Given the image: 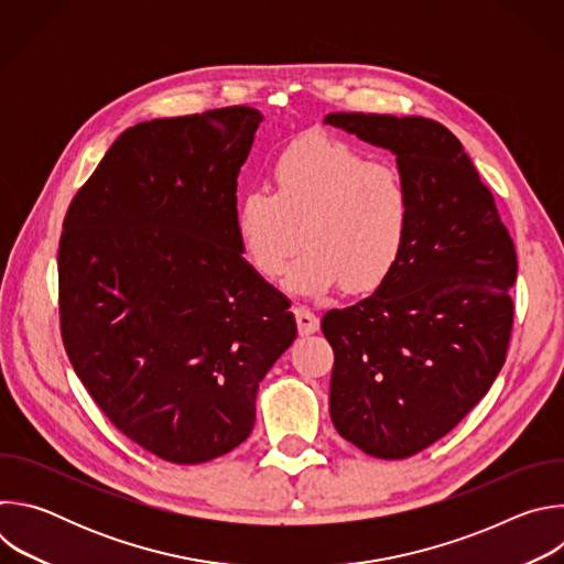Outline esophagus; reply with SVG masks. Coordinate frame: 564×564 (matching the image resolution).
Masks as SVG:
<instances>
[{
  "label": "esophagus",
  "mask_w": 564,
  "mask_h": 564,
  "mask_svg": "<svg viewBox=\"0 0 564 564\" xmlns=\"http://www.w3.org/2000/svg\"><path fill=\"white\" fill-rule=\"evenodd\" d=\"M294 316H296V328L301 335H312L318 330V316L305 305H296Z\"/></svg>",
  "instance_id": "1"
}]
</instances>
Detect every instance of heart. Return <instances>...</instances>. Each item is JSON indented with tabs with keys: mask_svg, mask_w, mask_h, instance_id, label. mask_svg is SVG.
<instances>
[{
	"mask_svg": "<svg viewBox=\"0 0 564 564\" xmlns=\"http://www.w3.org/2000/svg\"><path fill=\"white\" fill-rule=\"evenodd\" d=\"M413 198L394 167L372 163L337 138H303L279 153L272 194L250 189L236 200L234 234L240 254L263 279H281L303 296L335 288L377 290L406 250Z\"/></svg>",
	"mask_w": 564,
	"mask_h": 564,
	"instance_id": "obj_1",
	"label": "heart"
}]
</instances>
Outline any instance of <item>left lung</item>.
I'll return each instance as SVG.
<instances>
[{"label":"left lung","instance_id":"1","mask_svg":"<svg viewBox=\"0 0 564 564\" xmlns=\"http://www.w3.org/2000/svg\"><path fill=\"white\" fill-rule=\"evenodd\" d=\"M326 124L390 149L413 198L404 254L359 303L330 310V417L379 459H404L455 429L505 366L518 257L491 189L440 122L328 113Z\"/></svg>","mask_w":564,"mask_h":564}]
</instances>
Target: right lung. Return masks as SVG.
Here are the masks:
<instances>
[{"label": "right lung", "instance_id": "obj_1", "mask_svg": "<svg viewBox=\"0 0 564 564\" xmlns=\"http://www.w3.org/2000/svg\"><path fill=\"white\" fill-rule=\"evenodd\" d=\"M263 116L225 107L129 127L64 216L68 361L131 442L203 464L246 442L296 337L290 301L240 257L236 178Z\"/></svg>", "mask_w": 564, "mask_h": 564}]
</instances>
